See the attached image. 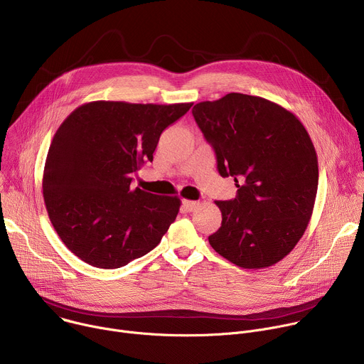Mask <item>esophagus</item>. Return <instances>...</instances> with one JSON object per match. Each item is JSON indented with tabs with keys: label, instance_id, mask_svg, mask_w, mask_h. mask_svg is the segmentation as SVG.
<instances>
[{
	"label": "esophagus",
	"instance_id": "obj_1",
	"mask_svg": "<svg viewBox=\"0 0 364 364\" xmlns=\"http://www.w3.org/2000/svg\"><path fill=\"white\" fill-rule=\"evenodd\" d=\"M183 205H184V209L187 212H194L197 207L200 205V203L198 201H193V200H183Z\"/></svg>",
	"mask_w": 364,
	"mask_h": 364
}]
</instances>
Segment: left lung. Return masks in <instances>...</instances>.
I'll return each mask as SVG.
<instances>
[{
  "instance_id": "obj_1",
  "label": "left lung",
  "mask_w": 364,
  "mask_h": 364,
  "mask_svg": "<svg viewBox=\"0 0 364 364\" xmlns=\"http://www.w3.org/2000/svg\"><path fill=\"white\" fill-rule=\"evenodd\" d=\"M191 112L219 174L237 187L233 200L216 201L222 226L209 243L240 268L279 262L302 237L317 196L318 161L306 129L278 103L243 93L200 102Z\"/></svg>"
}]
</instances>
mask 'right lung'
Wrapping results in <instances>:
<instances>
[{"instance_id":"right-lung-1","label":"right lung","mask_w":364,"mask_h":364,"mask_svg":"<svg viewBox=\"0 0 364 364\" xmlns=\"http://www.w3.org/2000/svg\"><path fill=\"white\" fill-rule=\"evenodd\" d=\"M193 103L96 100L75 109L50 144L43 196L51 225L83 262L125 267L161 242L180 198L132 188L163 131Z\"/></svg>"}]
</instances>
